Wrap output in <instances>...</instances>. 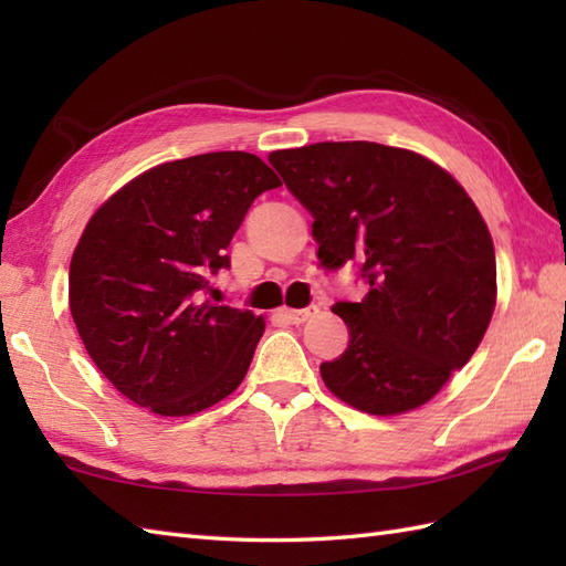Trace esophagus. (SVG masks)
<instances>
[{"mask_svg": "<svg viewBox=\"0 0 566 566\" xmlns=\"http://www.w3.org/2000/svg\"><path fill=\"white\" fill-rule=\"evenodd\" d=\"M316 314H318V306L311 304L306 308H290V311H286V318H290L294 326H298V323H306L308 318H314Z\"/></svg>", "mask_w": 566, "mask_h": 566, "instance_id": "esophagus-1", "label": "esophagus"}]
</instances>
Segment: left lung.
<instances>
[{
	"label": "left lung",
	"mask_w": 566,
	"mask_h": 566,
	"mask_svg": "<svg viewBox=\"0 0 566 566\" xmlns=\"http://www.w3.org/2000/svg\"><path fill=\"white\" fill-rule=\"evenodd\" d=\"M314 216L321 268L359 264L363 302H338L350 340L321 365L326 387L359 411L423 406L482 343L496 306L491 233L457 179L403 148L369 140L270 153Z\"/></svg>",
	"instance_id": "8db88e82"
}]
</instances>
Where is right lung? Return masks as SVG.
Segmentation results:
<instances>
[{
  "instance_id": "obj_1",
  "label": "right lung",
  "mask_w": 566,
  "mask_h": 566,
  "mask_svg": "<svg viewBox=\"0 0 566 566\" xmlns=\"http://www.w3.org/2000/svg\"><path fill=\"white\" fill-rule=\"evenodd\" d=\"M258 155L203 153L130 179L92 216L70 262V314L126 399L191 416L238 389L264 333L248 308L201 302L233 233L280 187Z\"/></svg>"
}]
</instances>
